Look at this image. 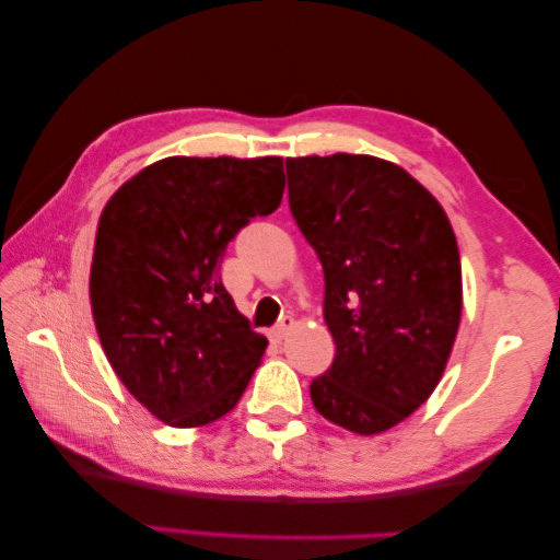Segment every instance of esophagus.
Returning a JSON list of instances; mask_svg holds the SVG:
<instances>
[{"label":"esophagus","mask_w":560,"mask_h":560,"mask_svg":"<svg viewBox=\"0 0 560 560\" xmlns=\"http://www.w3.org/2000/svg\"><path fill=\"white\" fill-rule=\"evenodd\" d=\"M292 329V317H282L278 325H275L272 329H270V335H272V340H278V342H282L288 337V332Z\"/></svg>","instance_id":"esophagus-1"}]
</instances>
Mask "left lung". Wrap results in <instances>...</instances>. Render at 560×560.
Wrapping results in <instances>:
<instances>
[{"mask_svg": "<svg viewBox=\"0 0 560 560\" xmlns=\"http://www.w3.org/2000/svg\"><path fill=\"white\" fill-rule=\"evenodd\" d=\"M292 218L325 272L335 362L310 384L315 409L370 436L417 411L459 332L462 262L439 200L374 155L288 159Z\"/></svg>", "mask_w": 560, "mask_h": 560, "instance_id": "1", "label": "left lung"}]
</instances>
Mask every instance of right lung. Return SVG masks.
I'll return each mask as SVG.
<instances>
[{"label": "right lung", "instance_id": "obj_1", "mask_svg": "<svg viewBox=\"0 0 560 560\" xmlns=\"http://www.w3.org/2000/svg\"><path fill=\"white\" fill-rule=\"evenodd\" d=\"M282 159L171 155L136 173L98 218L91 313L118 380L171 427L225 417L268 340L220 282L241 228L278 210Z\"/></svg>", "mask_w": 560, "mask_h": 560}]
</instances>
